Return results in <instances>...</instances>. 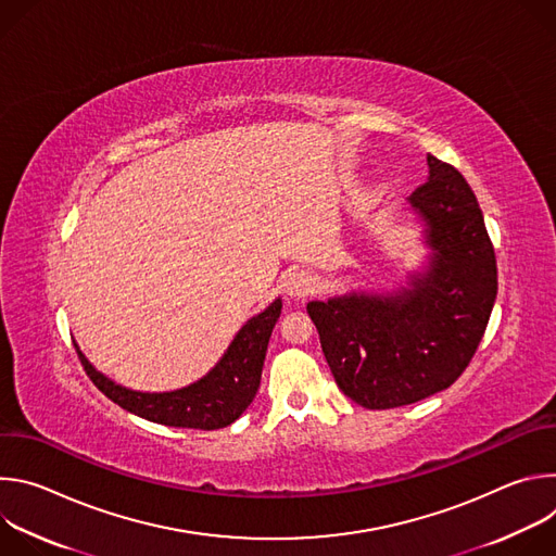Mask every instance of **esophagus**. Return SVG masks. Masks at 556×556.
I'll return each instance as SVG.
<instances>
[{
  "mask_svg": "<svg viewBox=\"0 0 556 556\" xmlns=\"http://www.w3.org/2000/svg\"><path fill=\"white\" fill-rule=\"evenodd\" d=\"M316 277L312 275V273H307V270H294V273H290L288 275V279H286V290H288V294L290 296H307V294H312L314 292V288H316Z\"/></svg>",
  "mask_w": 556,
  "mask_h": 556,
  "instance_id": "esophagus-1",
  "label": "esophagus"
}]
</instances>
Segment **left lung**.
<instances>
[{
	"label": "left lung",
	"instance_id": "1",
	"mask_svg": "<svg viewBox=\"0 0 556 556\" xmlns=\"http://www.w3.org/2000/svg\"><path fill=\"white\" fill-rule=\"evenodd\" d=\"M429 180L409 204L427 222L429 270L395 294L309 301L307 314L339 389L365 409L405 407L451 387L486 332L497 260L464 176L427 157Z\"/></svg>",
	"mask_w": 556,
	"mask_h": 556
}]
</instances>
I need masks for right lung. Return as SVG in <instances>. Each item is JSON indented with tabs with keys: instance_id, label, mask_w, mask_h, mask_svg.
<instances>
[{
	"instance_id": "add662e5",
	"label": "right lung",
	"mask_w": 556,
	"mask_h": 556,
	"mask_svg": "<svg viewBox=\"0 0 556 556\" xmlns=\"http://www.w3.org/2000/svg\"><path fill=\"white\" fill-rule=\"evenodd\" d=\"M281 314V299L237 332L222 361L198 382L167 393H142L125 389L99 374L76 350L90 380L118 407L167 427L213 431L228 427L253 403L262 380V367L273 328Z\"/></svg>"
}]
</instances>
